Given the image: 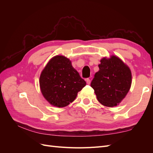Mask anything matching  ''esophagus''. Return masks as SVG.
Listing matches in <instances>:
<instances>
[{
  "instance_id": "obj_1",
  "label": "esophagus",
  "mask_w": 153,
  "mask_h": 153,
  "mask_svg": "<svg viewBox=\"0 0 153 153\" xmlns=\"http://www.w3.org/2000/svg\"><path fill=\"white\" fill-rule=\"evenodd\" d=\"M86 82H87V84L88 85H89L91 84V80L89 79V78H87V79H86Z\"/></svg>"
}]
</instances>
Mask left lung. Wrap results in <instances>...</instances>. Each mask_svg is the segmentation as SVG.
I'll return each instance as SVG.
<instances>
[{
    "label": "left lung",
    "instance_id": "8db88e82",
    "mask_svg": "<svg viewBox=\"0 0 153 153\" xmlns=\"http://www.w3.org/2000/svg\"><path fill=\"white\" fill-rule=\"evenodd\" d=\"M91 86L97 99L104 106H117L124 98L131 84L129 68L116 56L101 60Z\"/></svg>",
    "mask_w": 153,
    "mask_h": 153
}]
</instances>
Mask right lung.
<instances>
[{
  "label": "right lung",
  "instance_id": "1",
  "mask_svg": "<svg viewBox=\"0 0 153 153\" xmlns=\"http://www.w3.org/2000/svg\"><path fill=\"white\" fill-rule=\"evenodd\" d=\"M41 91L48 102L64 107L75 100L78 92L86 85L69 60L62 55L53 57L39 78Z\"/></svg>",
  "mask_w": 153,
  "mask_h": 153
}]
</instances>
